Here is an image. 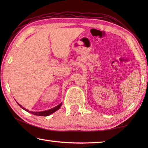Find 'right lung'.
<instances>
[{"label":"right lung","instance_id":"obj_1","mask_svg":"<svg viewBox=\"0 0 148 148\" xmlns=\"http://www.w3.org/2000/svg\"><path fill=\"white\" fill-rule=\"evenodd\" d=\"M17 103H18V104L19 106H20L21 107V108L22 109H24L25 111L29 112L31 113V114H32L37 115V116H49V115H50V114H53V112H55V111H57V110H58L60 108L61 106L62 105V102H61L60 103L59 105L56 106V107H55V108H52V109H51L47 110V111H40V112H33V111H30L29 110L26 109L25 108H23V107H22V106L20 104V103H18V102H17Z\"/></svg>","mask_w":148,"mask_h":148}]
</instances>
